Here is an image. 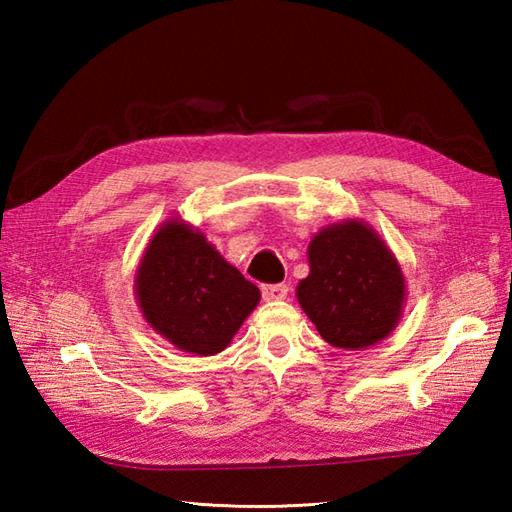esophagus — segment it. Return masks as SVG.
Masks as SVG:
<instances>
[{"instance_id":"1","label":"esophagus","mask_w":512,"mask_h":512,"mask_svg":"<svg viewBox=\"0 0 512 512\" xmlns=\"http://www.w3.org/2000/svg\"><path fill=\"white\" fill-rule=\"evenodd\" d=\"M288 295V286L286 284H273V286H264L262 288V297L266 301H281Z\"/></svg>"}]
</instances>
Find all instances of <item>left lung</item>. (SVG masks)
Masks as SVG:
<instances>
[{
    "mask_svg": "<svg viewBox=\"0 0 512 512\" xmlns=\"http://www.w3.org/2000/svg\"><path fill=\"white\" fill-rule=\"evenodd\" d=\"M310 275L297 301L314 328L341 350H367L396 330L407 284L396 255L363 220L330 224L310 239Z\"/></svg>",
    "mask_w": 512,
    "mask_h": 512,
    "instance_id": "8db88e82",
    "label": "left lung"
}]
</instances>
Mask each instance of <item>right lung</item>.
<instances>
[{"mask_svg": "<svg viewBox=\"0 0 512 512\" xmlns=\"http://www.w3.org/2000/svg\"><path fill=\"white\" fill-rule=\"evenodd\" d=\"M134 290L149 328L195 356H213L231 345L262 299L259 288L217 253L200 228L180 217L151 235Z\"/></svg>", "mask_w": 512, "mask_h": 512, "instance_id": "right-lung-1", "label": "right lung"}]
</instances>
